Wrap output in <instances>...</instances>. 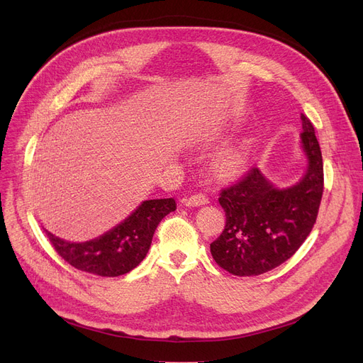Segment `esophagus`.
<instances>
[{"instance_id": "1", "label": "esophagus", "mask_w": 363, "mask_h": 363, "mask_svg": "<svg viewBox=\"0 0 363 363\" xmlns=\"http://www.w3.org/2000/svg\"><path fill=\"white\" fill-rule=\"evenodd\" d=\"M182 203L186 206V207H199V206H204L208 203V199L204 197L203 194H196V196H191L188 199H184Z\"/></svg>"}]
</instances>
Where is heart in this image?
<instances>
[{
	"mask_svg": "<svg viewBox=\"0 0 363 363\" xmlns=\"http://www.w3.org/2000/svg\"><path fill=\"white\" fill-rule=\"evenodd\" d=\"M249 163V144L240 143L220 148L213 157V169L218 177L230 179L241 175Z\"/></svg>",
	"mask_w": 363,
	"mask_h": 363,
	"instance_id": "heart-1",
	"label": "heart"
}]
</instances>
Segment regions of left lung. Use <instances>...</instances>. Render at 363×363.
<instances>
[{
    "label": "left lung",
    "instance_id": "8db88e82",
    "mask_svg": "<svg viewBox=\"0 0 363 363\" xmlns=\"http://www.w3.org/2000/svg\"><path fill=\"white\" fill-rule=\"evenodd\" d=\"M300 148L308 160L301 179L275 186L255 167L220 193L226 223L211 244L215 262L233 275L253 277L289 260L311 234L323 193L320 147L311 121L301 114Z\"/></svg>",
    "mask_w": 363,
    "mask_h": 363
}]
</instances>
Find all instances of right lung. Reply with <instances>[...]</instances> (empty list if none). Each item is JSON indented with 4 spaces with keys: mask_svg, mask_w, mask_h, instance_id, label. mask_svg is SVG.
Masks as SVG:
<instances>
[{
    "mask_svg": "<svg viewBox=\"0 0 363 363\" xmlns=\"http://www.w3.org/2000/svg\"><path fill=\"white\" fill-rule=\"evenodd\" d=\"M175 211L174 199L145 200L110 231L84 242L66 241L45 228L44 231L57 253L73 268L100 277H121L143 262L159 222Z\"/></svg>",
    "mask_w": 363,
    "mask_h": 363,
    "instance_id": "add662e5",
    "label": "right lung"
}]
</instances>
